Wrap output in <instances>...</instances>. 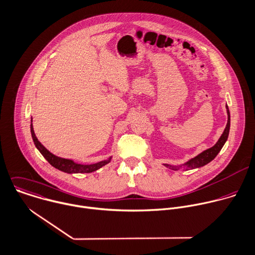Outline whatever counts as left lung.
Returning <instances> with one entry per match:
<instances>
[{
	"instance_id": "8db88e82",
	"label": "left lung",
	"mask_w": 255,
	"mask_h": 255,
	"mask_svg": "<svg viewBox=\"0 0 255 255\" xmlns=\"http://www.w3.org/2000/svg\"><path fill=\"white\" fill-rule=\"evenodd\" d=\"M226 112H227V125L225 127V129L223 131V133L221 134V136L219 137V139L217 140V142L210 148L205 149L204 151L200 152V154L194 158H192L191 160L187 161L184 164L181 165H169V164H163L165 167L174 170V171H178L179 169H184V170H193V169H198L201 168L203 166L207 165L208 163H210L212 160L215 159V157L218 155V152L221 150V148L223 147L224 143L226 142L227 138H228V134H229V129H230V113H229V109L226 106Z\"/></svg>"
}]
</instances>
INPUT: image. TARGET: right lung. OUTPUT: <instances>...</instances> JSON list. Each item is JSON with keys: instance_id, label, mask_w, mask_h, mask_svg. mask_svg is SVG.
I'll return each mask as SVG.
<instances>
[{"instance_id": "add662e5", "label": "right lung", "mask_w": 255, "mask_h": 255, "mask_svg": "<svg viewBox=\"0 0 255 255\" xmlns=\"http://www.w3.org/2000/svg\"><path fill=\"white\" fill-rule=\"evenodd\" d=\"M31 134H32V138L33 141L35 143V146L38 148V150L41 152V155L48 161V163L53 166L54 168L58 169L59 171H62L64 173L67 174H78V173H92L98 169H100L101 167L106 166L107 164H109L112 160L113 157L109 158L108 160L101 161L95 164H90V165H82V164H78L75 163L73 160L70 159H63L60 157H57L55 155H53L52 152H50L37 138L35 132H34V128H33V124L31 121Z\"/></svg>"}]
</instances>
